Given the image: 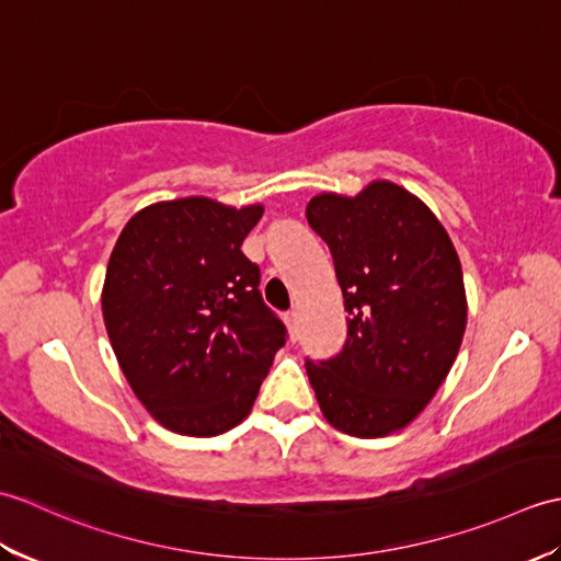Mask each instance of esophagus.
Listing matches in <instances>:
<instances>
[{
  "label": "esophagus",
  "instance_id": "obj_1",
  "mask_svg": "<svg viewBox=\"0 0 561 561\" xmlns=\"http://www.w3.org/2000/svg\"><path fill=\"white\" fill-rule=\"evenodd\" d=\"M284 320H287V325H289L291 340L299 337V313H296V308H291V311L284 313Z\"/></svg>",
  "mask_w": 561,
  "mask_h": 561
}]
</instances>
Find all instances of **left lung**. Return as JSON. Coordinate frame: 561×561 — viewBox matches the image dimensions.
I'll use <instances>...</instances> for the list:
<instances>
[{
	"label": "left lung",
	"mask_w": 561,
	"mask_h": 561,
	"mask_svg": "<svg viewBox=\"0 0 561 561\" xmlns=\"http://www.w3.org/2000/svg\"><path fill=\"white\" fill-rule=\"evenodd\" d=\"M308 226L323 238L344 296L347 340L306 359L325 420L359 438L410 424L456 362L468 306L456 248L424 202L376 181L356 197L318 195Z\"/></svg>",
	"instance_id": "obj_1"
}]
</instances>
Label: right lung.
<instances>
[{
    "label": "right lung",
    "mask_w": 561,
    "mask_h": 561,
    "mask_svg": "<svg viewBox=\"0 0 561 561\" xmlns=\"http://www.w3.org/2000/svg\"><path fill=\"white\" fill-rule=\"evenodd\" d=\"M262 207L159 202L127 221L103 284V320L137 398L178 434L243 422L287 328L243 255Z\"/></svg>",
    "instance_id": "1"
}]
</instances>
